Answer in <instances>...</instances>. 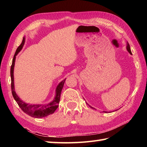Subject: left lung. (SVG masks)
Segmentation results:
<instances>
[{
    "label": "left lung",
    "instance_id": "left-lung-1",
    "mask_svg": "<svg viewBox=\"0 0 147 147\" xmlns=\"http://www.w3.org/2000/svg\"><path fill=\"white\" fill-rule=\"evenodd\" d=\"M126 49H127V51L129 52V53H130V54H131V50H130V45H129V43H127V46H126ZM88 105H89V104H88ZM89 107H90V108H92V107L91 106H89ZM104 113H107L106 112V111H104Z\"/></svg>",
    "mask_w": 147,
    "mask_h": 147
}]
</instances>
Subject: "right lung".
Wrapping results in <instances>:
<instances>
[{"label": "right lung", "instance_id": "1", "mask_svg": "<svg viewBox=\"0 0 147 147\" xmlns=\"http://www.w3.org/2000/svg\"><path fill=\"white\" fill-rule=\"evenodd\" d=\"M24 39L25 38H23V41H22L21 44L18 47L17 49L16 53L14 54L13 60H12V64L11 66L10 69V75H11V93L12 95H13V98L16 100V102L18 104L19 106L21 108V109L23 110L24 113L28 114V115L32 117L35 118H42L47 117L51 114H53L54 111L56 110L58 108L59 100H60V94L62 89L64 85V82L65 81V79L63 80V81L61 82L60 83L58 84L56 88V96L54 98V100L51 102V103L48 104H45V105H32V104H26L24 102L23 100H21L19 98L18 96L15 91L14 89V79H13V69H14V65H15V61H16V56L17 54L19 53L23 48V47L24 44Z\"/></svg>", "mask_w": 147, "mask_h": 147}]
</instances>
